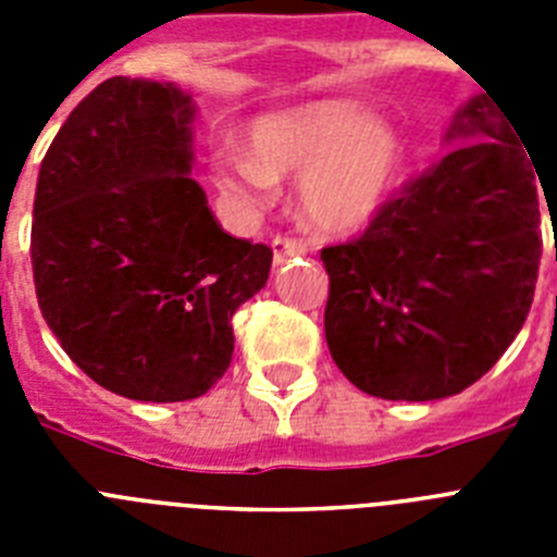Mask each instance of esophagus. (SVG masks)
Masks as SVG:
<instances>
[{"mask_svg":"<svg viewBox=\"0 0 557 557\" xmlns=\"http://www.w3.org/2000/svg\"><path fill=\"white\" fill-rule=\"evenodd\" d=\"M307 253V245L298 243V239H289V236H275L273 239V264L282 268L284 262H289L293 256Z\"/></svg>","mask_w":557,"mask_h":557,"instance_id":"obj_1","label":"esophagus"}]
</instances>
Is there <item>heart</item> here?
<instances>
[{
	"label": "heart",
	"mask_w": 557,
	"mask_h": 557,
	"mask_svg": "<svg viewBox=\"0 0 557 557\" xmlns=\"http://www.w3.org/2000/svg\"><path fill=\"white\" fill-rule=\"evenodd\" d=\"M245 147H218L211 186L239 211H262L278 195V178L298 175V203L323 231H357L385 206L398 166L396 127L357 102L318 100L264 113L245 131Z\"/></svg>",
	"instance_id": "obj_1"
}]
</instances>
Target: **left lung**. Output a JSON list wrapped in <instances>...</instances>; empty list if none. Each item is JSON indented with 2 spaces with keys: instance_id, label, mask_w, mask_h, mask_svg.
Returning a JSON list of instances; mask_svg holds the SVG:
<instances>
[{
  "instance_id": "obj_1",
  "label": "left lung",
  "mask_w": 557,
  "mask_h": 557,
  "mask_svg": "<svg viewBox=\"0 0 557 557\" xmlns=\"http://www.w3.org/2000/svg\"><path fill=\"white\" fill-rule=\"evenodd\" d=\"M444 145L457 147L382 206L357 243L321 253L332 359L387 401L474 385L524 326L539 282V172L513 122L476 95Z\"/></svg>"
}]
</instances>
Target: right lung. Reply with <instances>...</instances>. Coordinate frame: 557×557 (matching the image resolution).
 <instances>
[{
	"label": "right lung",
	"mask_w": 557,
	"mask_h": 557,
	"mask_svg": "<svg viewBox=\"0 0 557 557\" xmlns=\"http://www.w3.org/2000/svg\"><path fill=\"white\" fill-rule=\"evenodd\" d=\"M191 95L111 77L41 161L33 278L44 321L86 376L133 401H186L223 379L231 318L273 250L234 239L191 181Z\"/></svg>",
	"instance_id": "1"
}]
</instances>
